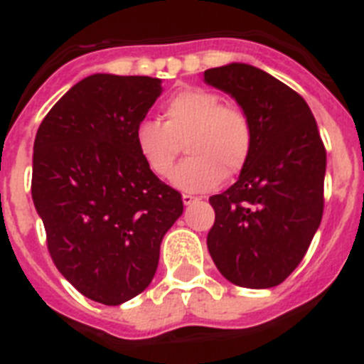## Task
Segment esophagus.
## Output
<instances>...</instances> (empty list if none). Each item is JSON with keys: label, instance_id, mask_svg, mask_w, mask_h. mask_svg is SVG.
<instances>
[{"label": "esophagus", "instance_id": "esophagus-1", "mask_svg": "<svg viewBox=\"0 0 364 364\" xmlns=\"http://www.w3.org/2000/svg\"><path fill=\"white\" fill-rule=\"evenodd\" d=\"M198 198L197 197H193V195H182V202H184V205H191L195 204Z\"/></svg>", "mask_w": 364, "mask_h": 364}]
</instances>
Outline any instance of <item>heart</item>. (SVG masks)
<instances>
[{
    "mask_svg": "<svg viewBox=\"0 0 364 364\" xmlns=\"http://www.w3.org/2000/svg\"><path fill=\"white\" fill-rule=\"evenodd\" d=\"M162 112L164 124L142 118L133 131L138 154L153 175H171L184 140L189 159L173 175L182 191H208L242 171L253 147L252 122L242 109L222 104L210 89L188 87L167 100Z\"/></svg>",
    "mask_w": 364,
    "mask_h": 364,
    "instance_id": "heart-1",
    "label": "heart"
}]
</instances>
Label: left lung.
Masks as SVG:
<instances>
[{"instance_id":"8db88e82","label":"left lung","mask_w":364,"mask_h":364,"mask_svg":"<svg viewBox=\"0 0 364 364\" xmlns=\"http://www.w3.org/2000/svg\"><path fill=\"white\" fill-rule=\"evenodd\" d=\"M204 82L230 95L253 127L237 182L210 198L208 250L233 284L273 288L297 268L323 218L326 151L317 122L302 96L247 63L204 70Z\"/></svg>"}]
</instances>
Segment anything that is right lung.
I'll return each mask as SVG.
<instances>
[{"label": "right lung", "mask_w": 364, "mask_h": 364, "mask_svg": "<svg viewBox=\"0 0 364 364\" xmlns=\"http://www.w3.org/2000/svg\"><path fill=\"white\" fill-rule=\"evenodd\" d=\"M162 95V80L91 74L41 122L32 200L54 264L82 295L118 306L142 294L182 195L147 169L133 131Z\"/></svg>", "instance_id": "1"}]
</instances>
